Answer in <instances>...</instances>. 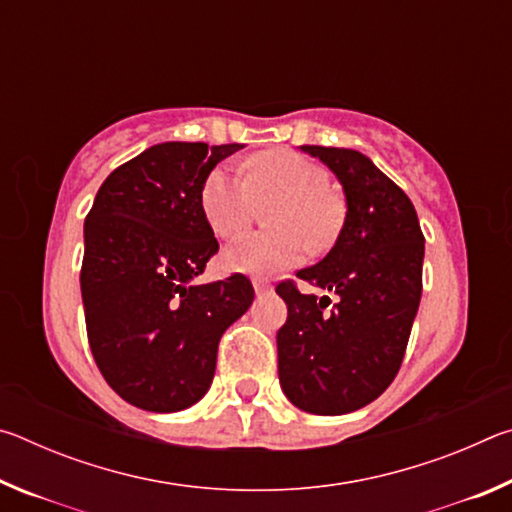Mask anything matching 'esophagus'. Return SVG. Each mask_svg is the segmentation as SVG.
<instances>
[{
  "instance_id": "esophagus-1",
  "label": "esophagus",
  "mask_w": 512,
  "mask_h": 512,
  "mask_svg": "<svg viewBox=\"0 0 512 512\" xmlns=\"http://www.w3.org/2000/svg\"><path fill=\"white\" fill-rule=\"evenodd\" d=\"M253 287H255V293H257V296H264V293L271 291V284L264 282V280H255V282H253Z\"/></svg>"
}]
</instances>
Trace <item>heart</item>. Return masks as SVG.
Instances as JSON below:
<instances>
[{"label": "heart", "instance_id": "heart-1", "mask_svg": "<svg viewBox=\"0 0 512 512\" xmlns=\"http://www.w3.org/2000/svg\"><path fill=\"white\" fill-rule=\"evenodd\" d=\"M327 185L320 164L289 149L255 153L246 162V176L230 164L212 169L201 189V210L216 237H239L257 205L275 203L268 212L275 232L237 241L223 253V266L232 273H277L300 264L309 248L332 244L343 223V205Z\"/></svg>", "mask_w": 512, "mask_h": 512}]
</instances>
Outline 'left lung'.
<instances>
[{
	"label": "left lung",
	"mask_w": 512,
	"mask_h": 512,
	"mask_svg": "<svg viewBox=\"0 0 512 512\" xmlns=\"http://www.w3.org/2000/svg\"><path fill=\"white\" fill-rule=\"evenodd\" d=\"M339 178L343 228L318 264L296 275L332 300L277 284L287 323L277 332V372L298 409L343 415L386 391L402 366L422 296L424 235L400 187L370 158L352 149L302 146Z\"/></svg>",
	"instance_id": "obj_1"
}]
</instances>
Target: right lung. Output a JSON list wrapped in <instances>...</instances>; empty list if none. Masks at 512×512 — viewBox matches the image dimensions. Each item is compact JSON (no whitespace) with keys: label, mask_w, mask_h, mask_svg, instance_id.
Wrapping results in <instances>:
<instances>
[{"label":"right lung","mask_w":512,"mask_h":512,"mask_svg":"<svg viewBox=\"0 0 512 512\" xmlns=\"http://www.w3.org/2000/svg\"><path fill=\"white\" fill-rule=\"evenodd\" d=\"M244 144L164 142L103 180L85 216L81 293L92 357L121 400L183 411L212 384L225 329L253 305L246 275L196 284L219 241L205 178Z\"/></svg>","instance_id":"right-lung-1"}]
</instances>
